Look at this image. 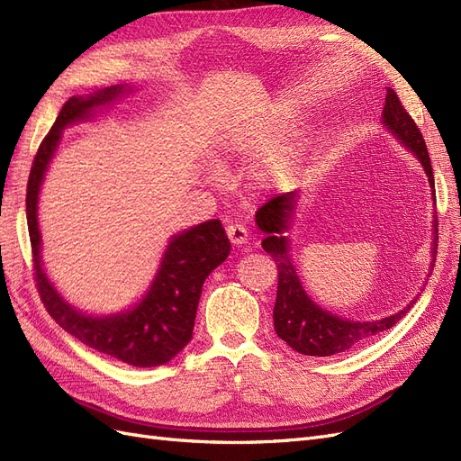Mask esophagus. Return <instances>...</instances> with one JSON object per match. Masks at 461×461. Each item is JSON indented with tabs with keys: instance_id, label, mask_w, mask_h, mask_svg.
<instances>
[{
	"instance_id": "obj_1",
	"label": "esophagus",
	"mask_w": 461,
	"mask_h": 461,
	"mask_svg": "<svg viewBox=\"0 0 461 461\" xmlns=\"http://www.w3.org/2000/svg\"><path fill=\"white\" fill-rule=\"evenodd\" d=\"M227 236L234 246H242L248 242V229L244 225H239V222H234V225L227 227Z\"/></svg>"
}]
</instances>
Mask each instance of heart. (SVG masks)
Listing matches in <instances>:
<instances>
[{
    "label": "heart",
    "instance_id": "obj_1",
    "mask_svg": "<svg viewBox=\"0 0 461 461\" xmlns=\"http://www.w3.org/2000/svg\"><path fill=\"white\" fill-rule=\"evenodd\" d=\"M296 156H298V151L294 148L285 149L281 156H276L275 159H271V163H269V175L278 176V178L286 176L292 169H294Z\"/></svg>",
    "mask_w": 461,
    "mask_h": 461
}]
</instances>
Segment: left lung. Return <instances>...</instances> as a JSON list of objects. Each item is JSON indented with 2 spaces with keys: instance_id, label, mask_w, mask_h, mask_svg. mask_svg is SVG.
I'll list each match as a JSON object with an SVG mask.
<instances>
[{
  "instance_id": "8db88e82",
  "label": "left lung",
  "mask_w": 461,
  "mask_h": 461,
  "mask_svg": "<svg viewBox=\"0 0 461 461\" xmlns=\"http://www.w3.org/2000/svg\"><path fill=\"white\" fill-rule=\"evenodd\" d=\"M383 122L388 131H393L398 140L413 151L425 167V173L429 176V183L432 192H435V176H432V167L427 153V146L423 140L421 131L417 129L415 121L411 115L403 109L398 94L388 88L384 97V107H383ZM432 198L437 200L435 194ZM296 203V192L281 194V196H275L269 202H265L256 213L258 227L265 232V239L261 242L263 249L267 252L278 271V286H276V302L273 310V321H275V330L278 339L285 340L292 350L305 356H332L348 352L352 348L359 346L376 334L388 330L394 327L398 321L406 315L413 303L411 300L408 308H403L400 313L390 315L379 321H366V323H359V321H348L332 315L325 310H321L317 303H313L308 294H305L300 278L294 271V265L290 263L288 258V240L283 236V232L288 229V219L292 215V209ZM438 222L435 221V230ZM435 246H437V232H435ZM435 249V248H432Z\"/></svg>"
}]
</instances>
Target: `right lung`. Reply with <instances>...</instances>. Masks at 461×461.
Masks as SVG:
<instances>
[{
    "label": "right lung",
    "instance_id": "obj_1",
    "mask_svg": "<svg viewBox=\"0 0 461 461\" xmlns=\"http://www.w3.org/2000/svg\"><path fill=\"white\" fill-rule=\"evenodd\" d=\"M121 92L122 86H111L88 97H68L63 104L32 161L26 186V221L32 246L34 283L48 313L67 332L94 350L134 367H156L171 361L192 340L202 285L230 252L225 229L217 219L175 236L146 298L132 312L113 317H86L75 312L53 290L40 261L38 192L61 131L67 124L86 119L94 107L111 102Z\"/></svg>",
    "mask_w": 461,
    "mask_h": 461
}]
</instances>
